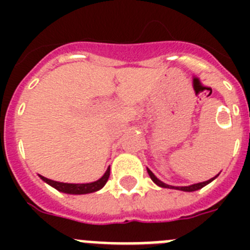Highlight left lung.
Listing matches in <instances>:
<instances>
[{"label":"left lung","mask_w":250,"mask_h":250,"mask_svg":"<svg viewBox=\"0 0 250 250\" xmlns=\"http://www.w3.org/2000/svg\"><path fill=\"white\" fill-rule=\"evenodd\" d=\"M147 173H149V176H150V178H151L152 182L155 183V184H158L159 187H161V188H170V189H178V190H183V191H195V190H198V189H202V188L205 187V185H207V184H209V183H210L211 180H214V178H213V179H210V180H208V182L198 183V184L189 185V187H170V185H167V184H164V183H161L160 180H159V179L156 178V176L154 175V174H152L151 171H150L149 169H147ZM215 178H216V176H215Z\"/></svg>","instance_id":"1"}]
</instances>
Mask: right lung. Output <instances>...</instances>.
I'll use <instances>...</instances> for the list:
<instances>
[{
  "mask_svg": "<svg viewBox=\"0 0 250 250\" xmlns=\"http://www.w3.org/2000/svg\"><path fill=\"white\" fill-rule=\"evenodd\" d=\"M110 176V167L106 170V173L104 174L103 178H100L99 180L94 183H89V184H67V183H59L55 182V180H50V179L45 178V176L40 175V178L42 179L43 182H46L47 184H50L51 187H54L55 189H57L59 191H62V193L67 194H89L94 193V191L100 190L101 188L106 184L107 179Z\"/></svg>",
  "mask_w": 250,
  "mask_h": 250,
  "instance_id": "1",
  "label": "right lung"
}]
</instances>
